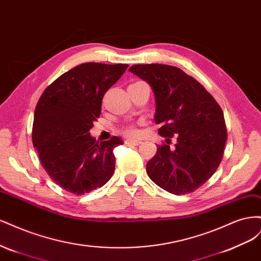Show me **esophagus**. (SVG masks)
<instances>
[{
	"mask_svg": "<svg viewBox=\"0 0 261 261\" xmlns=\"http://www.w3.org/2000/svg\"><path fill=\"white\" fill-rule=\"evenodd\" d=\"M126 145H134V146H138L141 144V140L139 139H126L125 140Z\"/></svg>",
	"mask_w": 261,
	"mask_h": 261,
	"instance_id": "obj_1",
	"label": "esophagus"
}]
</instances>
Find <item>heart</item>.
Masks as SVG:
<instances>
[{
    "label": "heart",
    "mask_w": 261,
    "mask_h": 261,
    "mask_svg": "<svg viewBox=\"0 0 261 261\" xmlns=\"http://www.w3.org/2000/svg\"><path fill=\"white\" fill-rule=\"evenodd\" d=\"M124 133L128 136H135V135H137V129L135 127H132V126H129V127L124 129Z\"/></svg>",
    "instance_id": "1"
}]
</instances>
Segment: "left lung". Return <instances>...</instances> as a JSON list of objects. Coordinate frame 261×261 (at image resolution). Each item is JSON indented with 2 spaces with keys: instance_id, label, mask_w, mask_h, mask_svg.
I'll use <instances>...</instances> for the list:
<instances>
[{
  "instance_id": "8db88e82",
  "label": "left lung",
  "mask_w": 261,
  "mask_h": 261,
  "mask_svg": "<svg viewBox=\"0 0 261 261\" xmlns=\"http://www.w3.org/2000/svg\"><path fill=\"white\" fill-rule=\"evenodd\" d=\"M129 72L147 82L154 94V121L167 144L147 163L153 183L171 194L196 191L221 163L227 134L222 109L194 77L175 66L137 64ZM175 135L178 143H167Z\"/></svg>"
}]
</instances>
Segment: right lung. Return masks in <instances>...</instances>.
<instances>
[{
    "label": "right lung",
    "mask_w": 261,
    "mask_h": 261,
    "mask_svg": "<svg viewBox=\"0 0 261 261\" xmlns=\"http://www.w3.org/2000/svg\"><path fill=\"white\" fill-rule=\"evenodd\" d=\"M127 64L84 63L61 75L39 99L33 144L49 176L76 195L102 187L115 168L116 136L99 141L90 135L101 113L105 93L121 78Z\"/></svg>",
    "instance_id": "obj_1"
}]
</instances>
